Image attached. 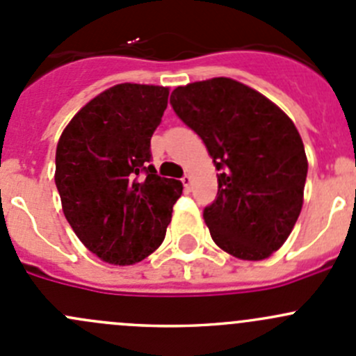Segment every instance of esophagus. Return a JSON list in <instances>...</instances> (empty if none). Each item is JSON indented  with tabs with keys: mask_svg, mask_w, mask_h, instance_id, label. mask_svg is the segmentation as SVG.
Instances as JSON below:
<instances>
[{
	"mask_svg": "<svg viewBox=\"0 0 356 356\" xmlns=\"http://www.w3.org/2000/svg\"><path fill=\"white\" fill-rule=\"evenodd\" d=\"M181 181H182V184H184L186 189H189V188H191V186H193V177H191V175L186 174L184 177L181 179Z\"/></svg>",
	"mask_w": 356,
	"mask_h": 356,
	"instance_id": "esophagus-1",
	"label": "esophagus"
}]
</instances>
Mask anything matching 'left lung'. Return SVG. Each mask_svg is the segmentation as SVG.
<instances>
[{
  "label": "left lung",
  "mask_w": 356,
  "mask_h": 356,
  "mask_svg": "<svg viewBox=\"0 0 356 356\" xmlns=\"http://www.w3.org/2000/svg\"><path fill=\"white\" fill-rule=\"evenodd\" d=\"M175 115L203 139L220 174L203 218L215 245L264 260L293 231L307 181V155L293 120L270 99L227 77L174 89Z\"/></svg>",
  "instance_id": "obj_1"
}]
</instances>
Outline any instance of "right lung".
<instances>
[{"label":"right lung","instance_id":"obj_1","mask_svg":"<svg viewBox=\"0 0 356 356\" xmlns=\"http://www.w3.org/2000/svg\"><path fill=\"white\" fill-rule=\"evenodd\" d=\"M161 86L118 84L75 115L56 146V189L77 238L106 264L132 265L161 245L182 184L152 165L167 108Z\"/></svg>","mask_w":356,"mask_h":356}]
</instances>
